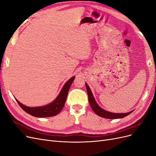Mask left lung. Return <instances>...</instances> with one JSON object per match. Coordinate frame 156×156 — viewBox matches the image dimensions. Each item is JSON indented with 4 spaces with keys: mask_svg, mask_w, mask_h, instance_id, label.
Instances as JSON below:
<instances>
[{
    "mask_svg": "<svg viewBox=\"0 0 156 156\" xmlns=\"http://www.w3.org/2000/svg\"><path fill=\"white\" fill-rule=\"evenodd\" d=\"M85 85H86L90 105L92 109L94 111V112L98 116H100L102 118H105V119H122V118H124L125 116L129 115L133 111H132L126 113H115V112H111L103 109V108L99 106V105L97 103L95 98H94L93 96L91 90L89 86L88 85V84L87 83H85Z\"/></svg>",
    "mask_w": 156,
    "mask_h": 156,
    "instance_id": "8db88e82",
    "label": "left lung"
}]
</instances>
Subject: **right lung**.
Instances as JSON below:
<instances>
[{
  "label": "right lung",
  "instance_id": "right-lung-1",
  "mask_svg": "<svg viewBox=\"0 0 156 156\" xmlns=\"http://www.w3.org/2000/svg\"><path fill=\"white\" fill-rule=\"evenodd\" d=\"M74 79V76L70 78L64 84V85L63 86L62 88L61 89L57 97L55 99V100L46 105L40 107H28L22 104L17 99H16V100L23 110L27 112L28 114L33 116L41 118L55 116L58 115L63 108L66 100L69 89L71 85H72Z\"/></svg>",
  "mask_w": 156,
  "mask_h": 156
}]
</instances>
